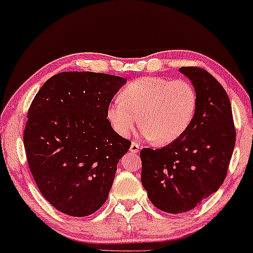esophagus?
<instances>
[{
  "label": "esophagus",
  "instance_id": "obj_1",
  "mask_svg": "<svg viewBox=\"0 0 253 253\" xmlns=\"http://www.w3.org/2000/svg\"><path fill=\"white\" fill-rule=\"evenodd\" d=\"M139 150H140L139 145L137 143H131V146H130L131 153H139Z\"/></svg>",
  "mask_w": 253,
  "mask_h": 253
}]
</instances>
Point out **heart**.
<instances>
[{
	"label": "heart",
	"instance_id": "1",
	"mask_svg": "<svg viewBox=\"0 0 253 253\" xmlns=\"http://www.w3.org/2000/svg\"><path fill=\"white\" fill-rule=\"evenodd\" d=\"M197 92L191 83L144 77L130 83L107 108V119L120 136L127 137L139 122L141 136L161 145L186 132L195 119Z\"/></svg>",
	"mask_w": 253,
	"mask_h": 253
}]
</instances>
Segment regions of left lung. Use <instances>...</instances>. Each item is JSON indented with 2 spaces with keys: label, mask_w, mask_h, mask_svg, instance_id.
<instances>
[{
  "label": "left lung",
  "mask_w": 253,
  "mask_h": 253,
  "mask_svg": "<svg viewBox=\"0 0 253 253\" xmlns=\"http://www.w3.org/2000/svg\"><path fill=\"white\" fill-rule=\"evenodd\" d=\"M179 72L197 92L195 119L179 139L140 152L141 183L148 198L171 214L188 212L217 191L236 140L230 100L222 85L204 69L183 67Z\"/></svg>",
  "instance_id": "8db88e82"
}]
</instances>
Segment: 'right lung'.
I'll return each instance as SVG.
<instances>
[{
  "mask_svg": "<svg viewBox=\"0 0 253 253\" xmlns=\"http://www.w3.org/2000/svg\"><path fill=\"white\" fill-rule=\"evenodd\" d=\"M126 79L89 71L53 76L34 96L24 147L41 195L60 212L87 216L108 198L131 143L115 132L107 108Z\"/></svg>",
  "mask_w": 253,
  "mask_h": 253,
  "instance_id": "1",
  "label": "right lung"
}]
</instances>
